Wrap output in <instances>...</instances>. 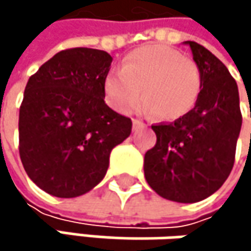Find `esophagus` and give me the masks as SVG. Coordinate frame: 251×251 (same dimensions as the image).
<instances>
[{"label": "esophagus", "instance_id": "34e87169", "mask_svg": "<svg viewBox=\"0 0 251 251\" xmlns=\"http://www.w3.org/2000/svg\"><path fill=\"white\" fill-rule=\"evenodd\" d=\"M132 125H133V130H138L139 127L144 126V124H142L141 121H138V119H133V121H132Z\"/></svg>", "mask_w": 251, "mask_h": 251}]
</instances>
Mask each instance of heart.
<instances>
[{
    "label": "heart",
    "instance_id": "heart-1",
    "mask_svg": "<svg viewBox=\"0 0 251 251\" xmlns=\"http://www.w3.org/2000/svg\"><path fill=\"white\" fill-rule=\"evenodd\" d=\"M144 109L158 113L163 121H177L196 104L202 90L199 65L166 45H150L130 52L119 73L106 76L104 91L109 104L129 112L142 97Z\"/></svg>",
    "mask_w": 251,
    "mask_h": 251
}]
</instances>
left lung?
<instances>
[{"instance_id":"1","label":"left lung","mask_w":251,"mask_h":251,"mask_svg":"<svg viewBox=\"0 0 251 251\" xmlns=\"http://www.w3.org/2000/svg\"><path fill=\"white\" fill-rule=\"evenodd\" d=\"M186 43L201 68L202 90L186 116L151 126L157 142L145 152L144 173L161 198L193 203L228 178L243 118L237 82L226 65L202 45Z\"/></svg>"}]
</instances>
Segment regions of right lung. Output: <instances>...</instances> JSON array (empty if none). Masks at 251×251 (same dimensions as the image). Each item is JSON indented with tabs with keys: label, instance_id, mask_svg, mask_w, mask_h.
I'll return each instance as SVG.
<instances>
[{
	"label": "right lung",
	"instance_id": "add662e5",
	"mask_svg": "<svg viewBox=\"0 0 251 251\" xmlns=\"http://www.w3.org/2000/svg\"><path fill=\"white\" fill-rule=\"evenodd\" d=\"M112 56L99 49L58 52L28 78L19 116L27 176L46 193L76 198L97 186L132 121L104 103Z\"/></svg>",
	"mask_w": 251,
	"mask_h": 251
}]
</instances>
